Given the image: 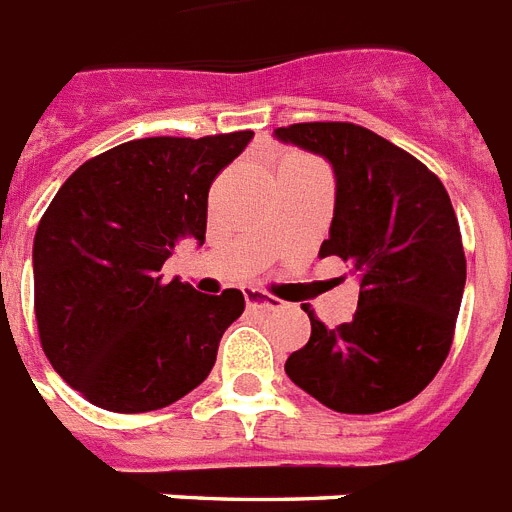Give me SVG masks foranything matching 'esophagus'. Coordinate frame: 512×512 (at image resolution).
Returning a JSON list of instances; mask_svg holds the SVG:
<instances>
[{
    "label": "esophagus",
    "instance_id": "esophagus-1",
    "mask_svg": "<svg viewBox=\"0 0 512 512\" xmlns=\"http://www.w3.org/2000/svg\"><path fill=\"white\" fill-rule=\"evenodd\" d=\"M245 304L251 306V309H259V312H275V309H280V301L275 296H269V293L256 288L245 290Z\"/></svg>",
    "mask_w": 512,
    "mask_h": 512
}]
</instances>
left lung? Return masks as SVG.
<instances>
[{
    "label": "left lung",
    "instance_id": "8db88e82",
    "mask_svg": "<svg viewBox=\"0 0 512 512\" xmlns=\"http://www.w3.org/2000/svg\"><path fill=\"white\" fill-rule=\"evenodd\" d=\"M282 142L325 155L335 171V214L320 256H338L359 280L354 320H312L288 378L346 415H375L410 402L441 370L465 288L455 208L425 163L349 121L275 129Z\"/></svg>",
    "mask_w": 512,
    "mask_h": 512
}]
</instances>
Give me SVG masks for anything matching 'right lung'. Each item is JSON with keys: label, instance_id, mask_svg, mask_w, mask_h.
<instances>
[{"label": "right lung", "instance_id": "1", "mask_svg": "<svg viewBox=\"0 0 512 512\" xmlns=\"http://www.w3.org/2000/svg\"><path fill=\"white\" fill-rule=\"evenodd\" d=\"M253 132L145 137L81 163L34 237V312L55 372L94 407L150 412L208 378L237 288L163 280L174 245L206 240L208 190Z\"/></svg>", "mask_w": 512, "mask_h": 512}]
</instances>
